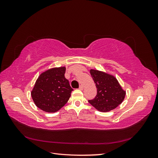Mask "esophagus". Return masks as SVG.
Returning <instances> with one entry per match:
<instances>
[{
    "mask_svg": "<svg viewBox=\"0 0 158 158\" xmlns=\"http://www.w3.org/2000/svg\"><path fill=\"white\" fill-rule=\"evenodd\" d=\"M83 89H84V86H83V85H80V87H79V89L83 90Z\"/></svg>",
    "mask_w": 158,
    "mask_h": 158,
    "instance_id": "34e87169",
    "label": "esophagus"
}]
</instances>
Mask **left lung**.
Masks as SVG:
<instances>
[{"instance_id": "8db88e82", "label": "left lung", "mask_w": 158, "mask_h": 158, "mask_svg": "<svg viewBox=\"0 0 158 158\" xmlns=\"http://www.w3.org/2000/svg\"><path fill=\"white\" fill-rule=\"evenodd\" d=\"M91 76L97 88V95L89 103L98 111L108 112L115 109L125 99L123 90L117 78L102 71L91 69Z\"/></svg>"}]
</instances>
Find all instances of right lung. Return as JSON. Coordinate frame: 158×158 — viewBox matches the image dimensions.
Masks as SVG:
<instances>
[{
  "instance_id": "1",
  "label": "right lung",
  "mask_w": 158,
  "mask_h": 158,
  "mask_svg": "<svg viewBox=\"0 0 158 158\" xmlns=\"http://www.w3.org/2000/svg\"><path fill=\"white\" fill-rule=\"evenodd\" d=\"M64 66L45 71L37 79L31 95L35 106L45 112L58 111L67 103L73 89L64 77Z\"/></svg>"
}]
</instances>
